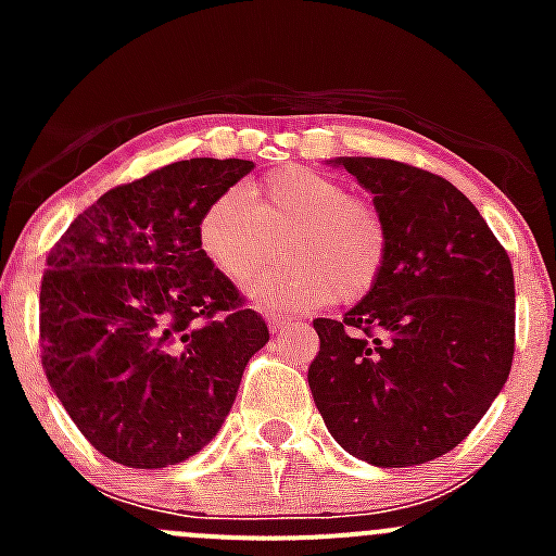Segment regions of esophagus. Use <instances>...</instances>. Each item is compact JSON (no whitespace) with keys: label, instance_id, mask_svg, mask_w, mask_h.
Segmentation results:
<instances>
[{"label":"esophagus","instance_id":"1","mask_svg":"<svg viewBox=\"0 0 556 556\" xmlns=\"http://www.w3.org/2000/svg\"><path fill=\"white\" fill-rule=\"evenodd\" d=\"M285 328H290V319H285V317H268V330H271V333H282Z\"/></svg>","mask_w":556,"mask_h":556}]
</instances>
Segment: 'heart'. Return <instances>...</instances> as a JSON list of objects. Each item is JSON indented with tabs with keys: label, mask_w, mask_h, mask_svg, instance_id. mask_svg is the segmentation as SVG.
<instances>
[{
	"label": "heart",
	"mask_w": 556,
	"mask_h": 556,
	"mask_svg": "<svg viewBox=\"0 0 556 556\" xmlns=\"http://www.w3.org/2000/svg\"><path fill=\"white\" fill-rule=\"evenodd\" d=\"M277 239L288 263L247 285L250 301L263 309L355 304L377 290L390 257L382 212L306 166H282L247 190H226L199 223L201 250L233 282L266 266Z\"/></svg>",
	"instance_id": "heart-1"
}]
</instances>
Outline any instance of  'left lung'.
<instances>
[{"label": "left lung", "mask_w": 556, "mask_h": 556, "mask_svg": "<svg viewBox=\"0 0 556 556\" xmlns=\"http://www.w3.org/2000/svg\"><path fill=\"white\" fill-rule=\"evenodd\" d=\"M382 212V282L341 319H314L317 412L377 468L441 457L479 425L514 361V271L450 179L387 159H336Z\"/></svg>", "instance_id": "1"}]
</instances>
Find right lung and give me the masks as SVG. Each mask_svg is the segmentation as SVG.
Listing matches in <instances>:
<instances>
[{
  "label": "right lung",
  "mask_w": 556,
  "mask_h": 556,
  "mask_svg": "<svg viewBox=\"0 0 556 556\" xmlns=\"http://www.w3.org/2000/svg\"><path fill=\"white\" fill-rule=\"evenodd\" d=\"M255 169L190 159L106 190L48 252L42 368L104 457L169 468L226 422L268 328L199 244L206 206Z\"/></svg>",
  "instance_id": "obj_1"
}]
</instances>
